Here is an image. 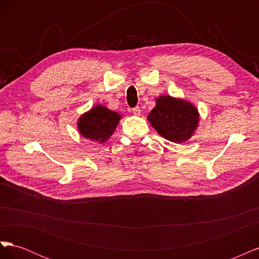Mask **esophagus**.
<instances>
[{
    "label": "esophagus",
    "mask_w": 259,
    "mask_h": 259,
    "mask_svg": "<svg viewBox=\"0 0 259 259\" xmlns=\"http://www.w3.org/2000/svg\"><path fill=\"white\" fill-rule=\"evenodd\" d=\"M133 113H134L135 115H140V108L139 107L133 108Z\"/></svg>",
    "instance_id": "esophagus-1"
}]
</instances>
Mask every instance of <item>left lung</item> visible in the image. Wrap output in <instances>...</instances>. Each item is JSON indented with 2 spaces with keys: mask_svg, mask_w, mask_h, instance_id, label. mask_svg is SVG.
Wrapping results in <instances>:
<instances>
[{
  "mask_svg": "<svg viewBox=\"0 0 259 259\" xmlns=\"http://www.w3.org/2000/svg\"><path fill=\"white\" fill-rule=\"evenodd\" d=\"M148 115L153 128L165 139L176 144L187 142L199 124V112L189 101L170 96H160Z\"/></svg>",
  "mask_w": 259,
  "mask_h": 259,
  "instance_id": "1",
  "label": "left lung"
}]
</instances>
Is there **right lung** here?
I'll list each match as a JSON object with an SVG mask.
<instances>
[{"label": "right lung", "mask_w": 259, "mask_h": 259, "mask_svg": "<svg viewBox=\"0 0 259 259\" xmlns=\"http://www.w3.org/2000/svg\"><path fill=\"white\" fill-rule=\"evenodd\" d=\"M120 119L121 114L109 110L107 107L96 105L80 116L77 128L83 137L101 144L110 138Z\"/></svg>", "instance_id": "obj_1"}]
</instances>
